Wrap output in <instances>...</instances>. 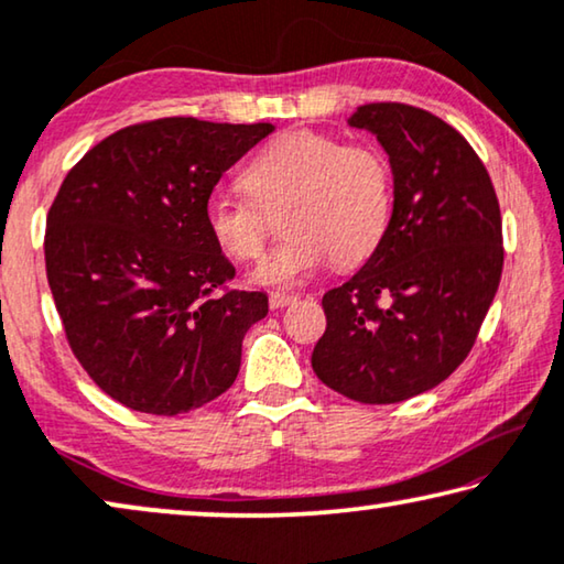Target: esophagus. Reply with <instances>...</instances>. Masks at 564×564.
Returning a JSON list of instances; mask_svg holds the SVG:
<instances>
[{
    "label": "esophagus",
    "instance_id": "esophagus-1",
    "mask_svg": "<svg viewBox=\"0 0 564 564\" xmlns=\"http://www.w3.org/2000/svg\"><path fill=\"white\" fill-rule=\"evenodd\" d=\"M293 301H296V296H291V293H271V296H268V304H271V308H283V306H291Z\"/></svg>",
    "mask_w": 564,
    "mask_h": 564
}]
</instances>
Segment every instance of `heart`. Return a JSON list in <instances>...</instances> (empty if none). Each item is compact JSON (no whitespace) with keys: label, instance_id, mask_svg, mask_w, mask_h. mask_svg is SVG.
<instances>
[{"label":"heart","instance_id":"obj_1","mask_svg":"<svg viewBox=\"0 0 564 564\" xmlns=\"http://www.w3.org/2000/svg\"><path fill=\"white\" fill-rule=\"evenodd\" d=\"M248 192L215 189L205 202L209 238L225 256L253 260L265 242L263 209L283 205L285 238L250 281L293 289L329 263H362L380 246L392 213V172L372 147H347L316 131L271 141L242 172Z\"/></svg>","mask_w":564,"mask_h":564}]
</instances>
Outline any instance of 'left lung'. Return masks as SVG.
<instances>
[{
    "label": "left lung",
    "instance_id": "obj_1",
    "mask_svg": "<svg viewBox=\"0 0 564 564\" xmlns=\"http://www.w3.org/2000/svg\"><path fill=\"white\" fill-rule=\"evenodd\" d=\"M349 126L390 156L392 215L367 263L324 293L311 367L344 398L390 405L433 390L468 357L501 281V213L481 159L438 116L367 104Z\"/></svg>",
    "mask_w": 564,
    "mask_h": 564
}]
</instances>
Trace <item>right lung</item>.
I'll list each match as a JSON object with an SVG mask.
<instances>
[{
  "instance_id": "obj_1",
  "label": "right lung",
  "mask_w": 564,
  "mask_h": 564,
  "mask_svg": "<svg viewBox=\"0 0 564 564\" xmlns=\"http://www.w3.org/2000/svg\"><path fill=\"white\" fill-rule=\"evenodd\" d=\"M273 123L126 126L67 172L47 213L45 268L73 355L100 390L149 415L220 398L263 291H217L235 268L205 202Z\"/></svg>"
}]
</instances>
